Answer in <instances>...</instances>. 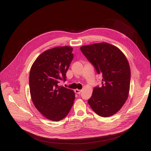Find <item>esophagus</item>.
<instances>
[{"instance_id":"34e87169","label":"esophagus","mask_w":151,"mask_h":151,"mask_svg":"<svg viewBox=\"0 0 151 151\" xmlns=\"http://www.w3.org/2000/svg\"><path fill=\"white\" fill-rule=\"evenodd\" d=\"M75 92L76 93H78V94H80L81 93V89H76L75 90Z\"/></svg>"}]
</instances>
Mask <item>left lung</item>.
<instances>
[{
  "mask_svg": "<svg viewBox=\"0 0 151 151\" xmlns=\"http://www.w3.org/2000/svg\"><path fill=\"white\" fill-rule=\"evenodd\" d=\"M80 48L97 73L103 77L102 86L93 88L88 103L99 116H113L128 97L130 83L128 61L119 48L109 43H96Z\"/></svg>",
  "mask_w": 151,
  "mask_h": 151,
  "instance_id": "8db88e82",
  "label": "left lung"
}]
</instances>
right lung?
Returning a JSON list of instances; mask_svg holds the SVG:
<instances>
[{
    "instance_id": "add662e5",
    "label": "right lung",
    "mask_w": 151,
    "mask_h": 151,
    "mask_svg": "<svg viewBox=\"0 0 151 151\" xmlns=\"http://www.w3.org/2000/svg\"><path fill=\"white\" fill-rule=\"evenodd\" d=\"M71 47H58L42 53L32 64L29 77L32 101L47 119L58 122L69 113L75 100L73 90L59 86L73 60Z\"/></svg>"
}]
</instances>
